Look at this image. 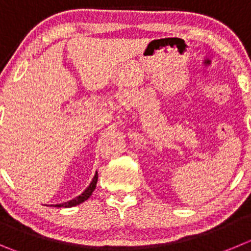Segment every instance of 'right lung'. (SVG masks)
I'll return each instance as SVG.
<instances>
[{"label":"right lung","instance_id":"1","mask_svg":"<svg viewBox=\"0 0 251 251\" xmlns=\"http://www.w3.org/2000/svg\"><path fill=\"white\" fill-rule=\"evenodd\" d=\"M97 182H98V172L95 173V176H94L93 181H91V183L89 184L88 188H86L85 191H84L83 193L80 194V196L75 197L74 200L69 201V202H64V203H62V204H57V207L72 208V207H75V205L80 204V203L85 202V201H88V198L91 196V194H93L94 189H95V187H97Z\"/></svg>","mask_w":251,"mask_h":251}]
</instances>
